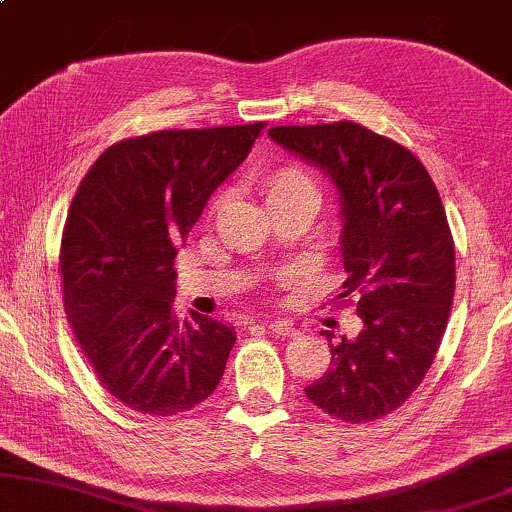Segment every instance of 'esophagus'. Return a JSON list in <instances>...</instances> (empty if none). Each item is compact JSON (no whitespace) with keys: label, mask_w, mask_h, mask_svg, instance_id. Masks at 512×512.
I'll use <instances>...</instances> for the list:
<instances>
[{"label":"esophagus","mask_w":512,"mask_h":512,"mask_svg":"<svg viewBox=\"0 0 512 512\" xmlns=\"http://www.w3.org/2000/svg\"><path fill=\"white\" fill-rule=\"evenodd\" d=\"M266 329H269L271 334L283 336V338H290V336L297 334V327H294L292 322H285V320H273V322H266Z\"/></svg>","instance_id":"esophagus-1"}]
</instances>
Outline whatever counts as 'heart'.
<instances>
[{
    "label": "heart",
    "instance_id": "obj_1",
    "mask_svg": "<svg viewBox=\"0 0 512 512\" xmlns=\"http://www.w3.org/2000/svg\"><path fill=\"white\" fill-rule=\"evenodd\" d=\"M262 194L266 206H278L294 199H318L313 178L297 164H283V167L271 169L262 176ZM222 199V197H220ZM220 199L215 204H220Z\"/></svg>",
    "mask_w": 512,
    "mask_h": 512
}]
</instances>
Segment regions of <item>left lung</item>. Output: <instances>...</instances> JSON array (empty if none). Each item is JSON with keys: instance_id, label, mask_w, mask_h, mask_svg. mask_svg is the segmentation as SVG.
I'll return each instance as SVG.
<instances>
[{"instance_id": "left-lung-1", "label": "left lung", "mask_w": 512, "mask_h": 512, "mask_svg": "<svg viewBox=\"0 0 512 512\" xmlns=\"http://www.w3.org/2000/svg\"><path fill=\"white\" fill-rule=\"evenodd\" d=\"M292 155L325 171L338 194V297L355 299L362 331H325L329 369L306 397L345 422L378 420L399 408L434 362L455 294V246L427 169L397 141L357 122L271 127Z\"/></svg>"}]
</instances>
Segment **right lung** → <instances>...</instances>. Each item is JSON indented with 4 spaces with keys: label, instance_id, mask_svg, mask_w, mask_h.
Instances as JSON below:
<instances>
[{
    "label": "right lung",
    "instance_id": "obj_1",
    "mask_svg": "<svg viewBox=\"0 0 512 512\" xmlns=\"http://www.w3.org/2000/svg\"><path fill=\"white\" fill-rule=\"evenodd\" d=\"M262 122L167 129L104 150L62 236L69 325L99 383L127 408L176 415L211 397L234 327L174 313V259L211 194L241 167Z\"/></svg>",
    "mask_w": 512,
    "mask_h": 512
}]
</instances>
